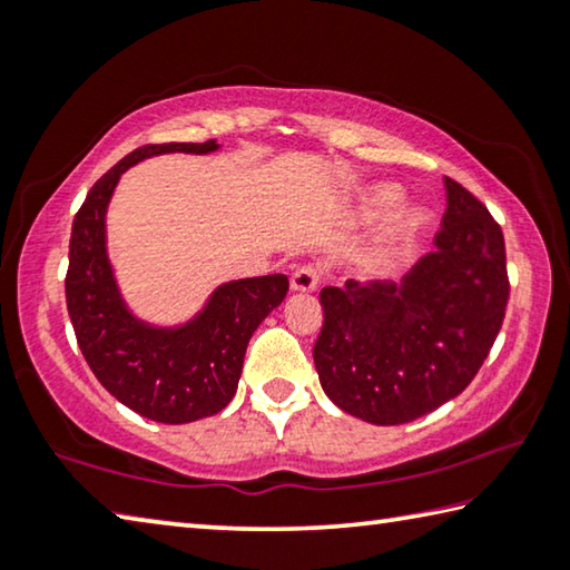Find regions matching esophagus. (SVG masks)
Wrapping results in <instances>:
<instances>
[{"label":"esophagus","instance_id":"34e87169","mask_svg":"<svg viewBox=\"0 0 570 570\" xmlns=\"http://www.w3.org/2000/svg\"><path fill=\"white\" fill-rule=\"evenodd\" d=\"M316 286H320V268L314 266H302L296 268L294 276H292V292H316Z\"/></svg>","mask_w":570,"mask_h":570}]
</instances>
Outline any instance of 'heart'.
I'll return each mask as SVG.
<instances>
[{"instance_id":"b5f03b06","label":"heart","mask_w":570,"mask_h":570,"mask_svg":"<svg viewBox=\"0 0 570 570\" xmlns=\"http://www.w3.org/2000/svg\"><path fill=\"white\" fill-rule=\"evenodd\" d=\"M402 190L392 183H377V186H370L362 196L360 204H356V214L362 218H377L382 214H387L390 208H394L400 204ZM424 224V214L420 208H407L392 220V226L387 230V240H402L410 238L412 234H417Z\"/></svg>"}]
</instances>
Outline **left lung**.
Wrapping results in <instances>:
<instances>
[{
	"label": "left lung",
	"mask_w": 570,
	"mask_h": 570,
	"mask_svg": "<svg viewBox=\"0 0 570 570\" xmlns=\"http://www.w3.org/2000/svg\"><path fill=\"white\" fill-rule=\"evenodd\" d=\"M445 193L435 248L400 284L350 278L320 294V382L336 407L364 422L404 424L458 397L503 326V230L458 180L445 178Z\"/></svg>",
	"instance_id": "left-lung-1"
}]
</instances>
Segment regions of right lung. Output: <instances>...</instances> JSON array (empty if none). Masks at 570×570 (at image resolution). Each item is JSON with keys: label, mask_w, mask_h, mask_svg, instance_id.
Masks as SVG:
<instances>
[{"label": "right lung", "mask_w": 570, "mask_h": 570, "mask_svg": "<svg viewBox=\"0 0 570 570\" xmlns=\"http://www.w3.org/2000/svg\"><path fill=\"white\" fill-rule=\"evenodd\" d=\"M214 150L216 140L132 150L95 183L72 220L65 296L80 352L115 400L163 424L210 417L234 400L250 334L288 292L284 274L226 282L180 326H153L125 306L105 240V214L120 176L163 153Z\"/></svg>", "instance_id": "obj_1"}]
</instances>
